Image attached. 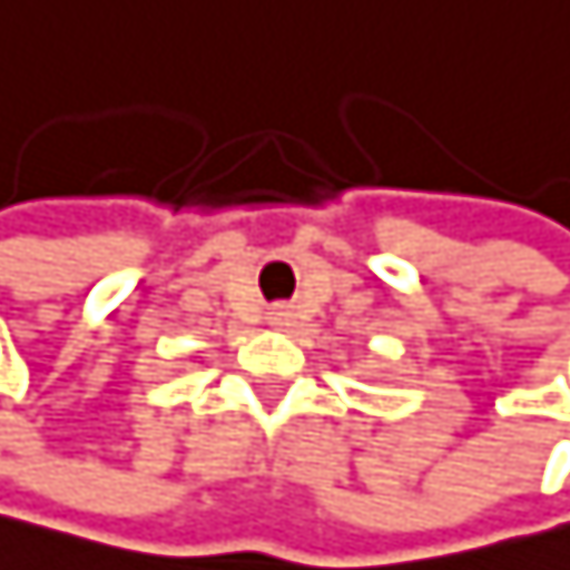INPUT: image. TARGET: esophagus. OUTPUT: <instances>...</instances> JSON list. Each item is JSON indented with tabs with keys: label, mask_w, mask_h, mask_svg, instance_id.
I'll list each match as a JSON object with an SVG mask.
<instances>
[{
	"label": "esophagus",
	"mask_w": 570,
	"mask_h": 570,
	"mask_svg": "<svg viewBox=\"0 0 570 570\" xmlns=\"http://www.w3.org/2000/svg\"><path fill=\"white\" fill-rule=\"evenodd\" d=\"M273 320L279 323V320H287V312H273Z\"/></svg>",
	"instance_id": "1"
}]
</instances>
